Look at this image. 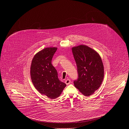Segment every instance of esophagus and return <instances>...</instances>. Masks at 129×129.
Masks as SVG:
<instances>
[{
    "instance_id": "esophagus-1",
    "label": "esophagus",
    "mask_w": 129,
    "mask_h": 129,
    "mask_svg": "<svg viewBox=\"0 0 129 129\" xmlns=\"http://www.w3.org/2000/svg\"><path fill=\"white\" fill-rule=\"evenodd\" d=\"M71 80H70V79H67V80L65 81V83H66L67 85L71 83Z\"/></svg>"
}]
</instances>
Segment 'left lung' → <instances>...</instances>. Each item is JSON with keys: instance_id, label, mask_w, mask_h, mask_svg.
<instances>
[{"instance_id": "1", "label": "left lung", "mask_w": 129, "mask_h": 129, "mask_svg": "<svg viewBox=\"0 0 129 129\" xmlns=\"http://www.w3.org/2000/svg\"><path fill=\"white\" fill-rule=\"evenodd\" d=\"M72 52L78 73L74 86L84 95L90 96L99 88L103 80L101 58L95 50L85 45L74 47Z\"/></svg>"}]
</instances>
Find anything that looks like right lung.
I'll return each instance as SVG.
<instances>
[{
	"instance_id": "add662e5",
	"label": "right lung",
	"mask_w": 129,
	"mask_h": 129,
	"mask_svg": "<svg viewBox=\"0 0 129 129\" xmlns=\"http://www.w3.org/2000/svg\"><path fill=\"white\" fill-rule=\"evenodd\" d=\"M57 48H46L34 55L31 65L30 75L33 85L42 94L51 99L59 96L66 84L60 81L52 64Z\"/></svg>"
}]
</instances>
